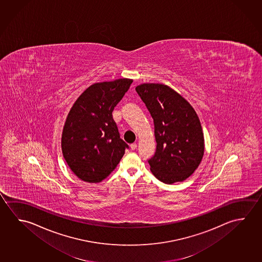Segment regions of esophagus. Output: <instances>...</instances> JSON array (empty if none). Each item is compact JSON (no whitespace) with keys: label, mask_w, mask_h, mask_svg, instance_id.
Here are the masks:
<instances>
[{"label":"esophagus","mask_w":262,"mask_h":262,"mask_svg":"<svg viewBox=\"0 0 262 262\" xmlns=\"http://www.w3.org/2000/svg\"><path fill=\"white\" fill-rule=\"evenodd\" d=\"M136 148H137V143H136V142H134V143H132V144H130V149H132V150H135Z\"/></svg>","instance_id":"34e87169"}]
</instances>
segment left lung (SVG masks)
<instances>
[{"label": "left lung", "mask_w": 262, "mask_h": 262, "mask_svg": "<svg viewBox=\"0 0 262 262\" xmlns=\"http://www.w3.org/2000/svg\"><path fill=\"white\" fill-rule=\"evenodd\" d=\"M136 92L155 124L156 151L148 163L165 184L181 182L197 169L204 154V136L196 111L179 93L162 83H142Z\"/></svg>", "instance_id": "8db88e82"}]
</instances>
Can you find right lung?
<instances>
[{"instance_id": "right-lung-1", "label": "right lung", "mask_w": 262, "mask_h": 262, "mask_svg": "<svg viewBox=\"0 0 262 262\" xmlns=\"http://www.w3.org/2000/svg\"><path fill=\"white\" fill-rule=\"evenodd\" d=\"M132 83V79L122 78L94 83L74 102L66 118L62 155L83 181L101 182L115 169L129 147L120 139L112 112Z\"/></svg>"}]
</instances>
